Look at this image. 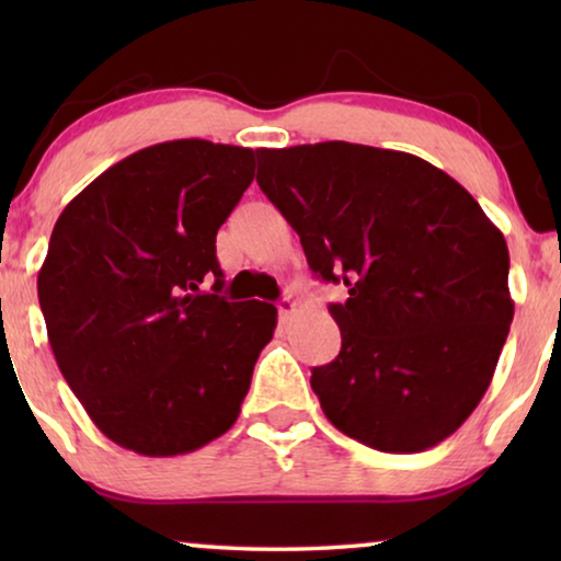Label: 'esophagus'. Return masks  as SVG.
Segmentation results:
<instances>
[{
  "mask_svg": "<svg viewBox=\"0 0 561 561\" xmlns=\"http://www.w3.org/2000/svg\"><path fill=\"white\" fill-rule=\"evenodd\" d=\"M296 311H298V304L294 301V298H288V296L280 298V301H278V313H280L283 321H288Z\"/></svg>",
  "mask_w": 561,
  "mask_h": 561,
  "instance_id": "1",
  "label": "esophagus"
}]
</instances>
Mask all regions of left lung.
<instances>
[{
  "label": "left lung",
  "instance_id": "left-lung-1",
  "mask_svg": "<svg viewBox=\"0 0 561 561\" xmlns=\"http://www.w3.org/2000/svg\"><path fill=\"white\" fill-rule=\"evenodd\" d=\"M257 183L301 237L342 350L313 367L321 411L359 444L424 451L478 409L513 321L508 244L411 152L342 140L257 150Z\"/></svg>",
  "mask_w": 561,
  "mask_h": 561
}]
</instances>
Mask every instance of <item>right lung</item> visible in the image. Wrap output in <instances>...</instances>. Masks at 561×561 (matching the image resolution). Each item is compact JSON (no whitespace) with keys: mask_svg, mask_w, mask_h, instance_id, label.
Listing matches in <instances>:
<instances>
[{"mask_svg":"<svg viewBox=\"0 0 561 561\" xmlns=\"http://www.w3.org/2000/svg\"><path fill=\"white\" fill-rule=\"evenodd\" d=\"M252 179L250 148L150 145L91 181L53 227L37 273L53 355L119 447L186 455L240 416L278 321L271 304L217 296V232Z\"/></svg>","mask_w":561,"mask_h":561,"instance_id":"right-lung-1","label":"right lung"}]
</instances>
